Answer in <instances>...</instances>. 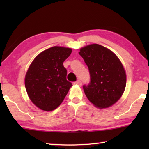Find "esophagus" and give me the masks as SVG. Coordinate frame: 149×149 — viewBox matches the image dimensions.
Instances as JSON below:
<instances>
[{
  "mask_svg": "<svg viewBox=\"0 0 149 149\" xmlns=\"http://www.w3.org/2000/svg\"><path fill=\"white\" fill-rule=\"evenodd\" d=\"M74 85H79V86H81V85H82V83H81V81L80 80H78L77 81H75V82H74Z\"/></svg>",
  "mask_w": 149,
  "mask_h": 149,
  "instance_id": "1",
  "label": "esophagus"
}]
</instances>
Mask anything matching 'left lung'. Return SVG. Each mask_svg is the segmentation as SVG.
Masks as SVG:
<instances>
[{
  "instance_id": "8db88e82",
  "label": "left lung",
  "mask_w": 149,
  "mask_h": 149,
  "mask_svg": "<svg viewBox=\"0 0 149 149\" xmlns=\"http://www.w3.org/2000/svg\"><path fill=\"white\" fill-rule=\"evenodd\" d=\"M88 67L90 82L83 88L89 101L100 109L114 104L123 94L126 74L119 58L98 44L89 45L79 52Z\"/></svg>"
}]
</instances>
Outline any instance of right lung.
<instances>
[{
	"mask_svg": "<svg viewBox=\"0 0 149 149\" xmlns=\"http://www.w3.org/2000/svg\"><path fill=\"white\" fill-rule=\"evenodd\" d=\"M71 52L70 48L53 47L38 54L30 66L25 78L26 91L39 109L45 111L56 109L72 87L63 65Z\"/></svg>",
	"mask_w": 149,
	"mask_h": 149,
	"instance_id": "right-lung-1",
	"label": "right lung"
}]
</instances>
